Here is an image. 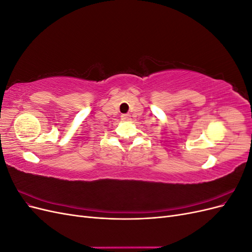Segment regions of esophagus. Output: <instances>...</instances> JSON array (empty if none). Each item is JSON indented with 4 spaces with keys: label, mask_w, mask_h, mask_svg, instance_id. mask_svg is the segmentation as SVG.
<instances>
[{
    "label": "esophagus",
    "mask_w": 252,
    "mask_h": 252,
    "mask_svg": "<svg viewBox=\"0 0 252 252\" xmlns=\"http://www.w3.org/2000/svg\"><path fill=\"white\" fill-rule=\"evenodd\" d=\"M121 119L125 122H128L129 120H130V116H129V114H122Z\"/></svg>",
    "instance_id": "esophagus-1"
}]
</instances>
